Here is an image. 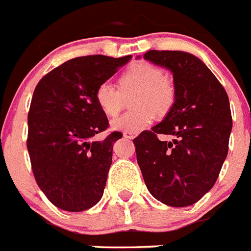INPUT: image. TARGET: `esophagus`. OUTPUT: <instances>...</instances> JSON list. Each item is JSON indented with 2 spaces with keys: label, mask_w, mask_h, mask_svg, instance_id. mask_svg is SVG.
<instances>
[{
  "label": "esophagus",
  "mask_w": 251,
  "mask_h": 251,
  "mask_svg": "<svg viewBox=\"0 0 251 251\" xmlns=\"http://www.w3.org/2000/svg\"><path fill=\"white\" fill-rule=\"evenodd\" d=\"M136 136V134H134V132H124V138H126V139H130L132 140Z\"/></svg>",
  "instance_id": "34e87169"
}]
</instances>
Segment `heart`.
I'll return each mask as SVG.
<instances>
[{
	"label": "heart",
	"mask_w": 251,
	"mask_h": 251,
	"mask_svg": "<svg viewBox=\"0 0 251 251\" xmlns=\"http://www.w3.org/2000/svg\"><path fill=\"white\" fill-rule=\"evenodd\" d=\"M119 89L109 81H103L95 90V101L108 117L119 115L124 97L134 94L131 107L136 108L111 122L113 130L139 132L150 125L156 116L166 115L175 100L174 83L162 76V71L154 64L138 62L121 73Z\"/></svg>",
	"instance_id": "1"
}]
</instances>
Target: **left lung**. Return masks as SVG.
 Instances as JSON below:
<instances>
[{
    "label": "left lung",
    "instance_id": "8db88e82",
    "mask_svg": "<svg viewBox=\"0 0 251 251\" xmlns=\"http://www.w3.org/2000/svg\"><path fill=\"white\" fill-rule=\"evenodd\" d=\"M144 59L173 73L175 100L165 119L135 139L136 161L151 195L165 205H193L213 188L232 130L225 87L197 56L150 50ZM158 133L172 135L162 142Z\"/></svg>",
    "mask_w": 251,
    "mask_h": 251
}]
</instances>
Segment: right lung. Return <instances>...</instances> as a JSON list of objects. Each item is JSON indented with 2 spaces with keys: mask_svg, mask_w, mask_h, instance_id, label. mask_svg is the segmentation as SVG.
<instances>
[{
  "mask_svg": "<svg viewBox=\"0 0 251 251\" xmlns=\"http://www.w3.org/2000/svg\"><path fill=\"white\" fill-rule=\"evenodd\" d=\"M130 59L131 55L71 59L42 77L34 89L26 148L38 187L62 210H87L103 196L113 143L122 134L93 140L109 126L95 101V90Z\"/></svg>",
  "mask_w": 251,
  "mask_h": 251,
  "instance_id": "add662e5",
  "label": "right lung"
}]
</instances>
